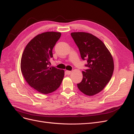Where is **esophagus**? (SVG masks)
<instances>
[{"instance_id": "34e87169", "label": "esophagus", "mask_w": 134, "mask_h": 134, "mask_svg": "<svg viewBox=\"0 0 134 134\" xmlns=\"http://www.w3.org/2000/svg\"><path fill=\"white\" fill-rule=\"evenodd\" d=\"M65 72H66V74L67 75H70V74H71V71H69V70H66Z\"/></svg>"}]
</instances>
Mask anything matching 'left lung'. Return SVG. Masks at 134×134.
I'll list each match as a JSON object with an SVG mask.
<instances>
[{"mask_svg": "<svg viewBox=\"0 0 134 134\" xmlns=\"http://www.w3.org/2000/svg\"><path fill=\"white\" fill-rule=\"evenodd\" d=\"M71 36L82 59L87 60L88 69L82 71V81L77 86L84 94L94 96L102 91L111 78L114 70L112 56L104 43L91 34L72 32Z\"/></svg>", "mask_w": 134, "mask_h": 134, "instance_id": "1", "label": "left lung"}]
</instances>
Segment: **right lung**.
Listing matches in <instances>:
<instances>
[{"label": "right lung", "mask_w": 134, "mask_h": 134, "mask_svg": "<svg viewBox=\"0 0 134 134\" xmlns=\"http://www.w3.org/2000/svg\"><path fill=\"white\" fill-rule=\"evenodd\" d=\"M60 32H46L37 35L28 43L22 55L21 70L30 86L42 94L55 91L62 84L64 70L50 67L52 49Z\"/></svg>", "instance_id": "right-lung-1"}]
</instances>
